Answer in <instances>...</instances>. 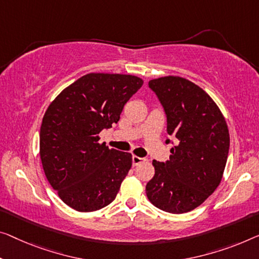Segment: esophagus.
<instances>
[{
	"instance_id": "34e87169",
	"label": "esophagus",
	"mask_w": 259,
	"mask_h": 259,
	"mask_svg": "<svg viewBox=\"0 0 259 259\" xmlns=\"http://www.w3.org/2000/svg\"><path fill=\"white\" fill-rule=\"evenodd\" d=\"M143 161H145L144 158L138 157V156H133V165H134V166H136V165L143 163Z\"/></svg>"
}]
</instances>
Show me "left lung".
I'll use <instances>...</instances> for the list:
<instances>
[{
	"label": "left lung",
	"mask_w": 259,
	"mask_h": 259,
	"mask_svg": "<svg viewBox=\"0 0 259 259\" xmlns=\"http://www.w3.org/2000/svg\"><path fill=\"white\" fill-rule=\"evenodd\" d=\"M167 116V134L178 140L169 160H153L146 185L149 201L183 214L195 209L221 183L229 151V130L214 100L188 79L167 75L149 81ZM168 143V140L166 141Z\"/></svg>",
	"instance_id": "left-lung-1"
}]
</instances>
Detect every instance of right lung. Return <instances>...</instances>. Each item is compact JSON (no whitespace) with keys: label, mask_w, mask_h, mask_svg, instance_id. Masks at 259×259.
<instances>
[{"label":"right lung","mask_w":259,"mask_h":259,"mask_svg":"<svg viewBox=\"0 0 259 259\" xmlns=\"http://www.w3.org/2000/svg\"><path fill=\"white\" fill-rule=\"evenodd\" d=\"M143 84L130 74L90 73L60 92L46 109L39 154L46 179L63 201L88 213L114 201L133 165L129 152L99 143Z\"/></svg>","instance_id":"1"}]
</instances>
